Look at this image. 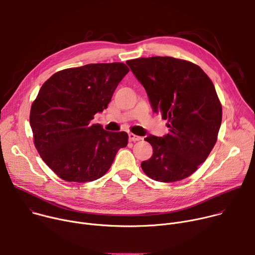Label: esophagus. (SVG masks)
Masks as SVG:
<instances>
[{"instance_id": "1", "label": "esophagus", "mask_w": 255, "mask_h": 255, "mask_svg": "<svg viewBox=\"0 0 255 255\" xmlns=\"http://www.w3.org/2000/svg\"><path fill=\"white\" fill-rule=\"evenodd\" d=\"M128 137H129V140H130V141H139V140L142 139V137L137 136V135H135V134H133V133H129V134H128Z\"/></svg>"}]
</instances>
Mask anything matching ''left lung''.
<instances>
[{
	"instance_id": "obj_1",
	"label": "left lung",
	"mask_w": 255,
	"mask_h": 255,
	"mask_svg": "<svg viewBox=\"0 0 255 255\" xmlns=\"http://www.w3.org/2000/svg\"><path fill=\"white\" fill-rule=\"evenodd\" d=\"M147 93L154 113L167 120L168 133L148 135L152 156L141 162L150 178L171 183L194 173L210 154L222 122V106L203 69L169 56L126 62Z\"/></svg>"
}]
</instances>
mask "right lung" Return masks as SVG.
<instances>
[{
	"label": "right lung",
	"mask_w": 255,
	"mask_h": 255,
	"mask_svg": "<svg viewBox=\"0 0 255 255\" xmlns=\"http://www.w3.org/2000/svg\"><path fill=\"white\" fill-rule=\"evenodd\" d=\"M128 71L121 62L67 68L39 90L30 111L34 144L63 180L87 183L102 177L126 147V132H109L91 121L107 109Z\"/></svg>",
	"instance_id": "1"
}]
</instances>
